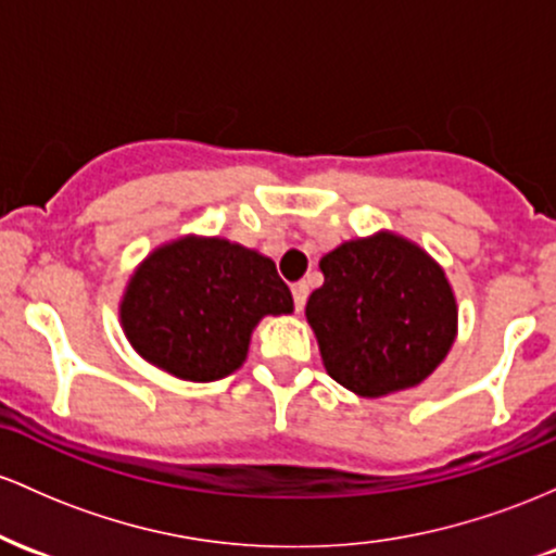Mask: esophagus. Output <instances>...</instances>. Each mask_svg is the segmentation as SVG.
Returning a JSON list of instances; mask_svg holds the SVG:
<instances>
[{
  "label": "esophagus",
  "mask_w": 556,
  "mask_h": 556,
  "mask_svg": "<svg viewBox=\"0 0 556 556\" xmlns=\"http://www.w3.org/2000/svg\"><path fill=\"white\" fill-rule=\"evenodd\" d=\"M307 294H309V286L304 283V280H299V283L291 286V296H294L296 312L304 309V304H307Z\"/></svg>",
  "instance_id": "esophagus-1"
}]
</instances>
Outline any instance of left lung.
I'll list each match as a JSON object with an SVG mask.
<instances>
[{
    "instance_id": "8db88e82",
    "label": "left lung",
    "mask_w": 556,
    "mask_h": 556,
    "mask_svg": "<svg viewBox=\"0 0 556 556\" xmlns=\"http://www.w3.org/2000/svg\"><path fill=\"white\" fill-rule=\"evenodd\" d=\"M307 320L328 376L359 396L409 389L439 367L457 333L448 280L394 233L346 241L320 260Z\"/></svg>"
}]
</instances>
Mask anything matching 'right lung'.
<instances>
[{"label":"right lung","instance_id":"obj_1","mask_svg":"<svg viewBox=\"0 0 556 556\" xmlns=\"http://www.w3.org/2000/svg\"><path fill=\"white\" fill-rule=\"evenodd\" d=\"M294 309L276 262L223 239H180L143 260L121 320L136 352L176 378H226L265 315Z\"/></svg>","mask_w":556,"mask_h":556}]
</instances>
